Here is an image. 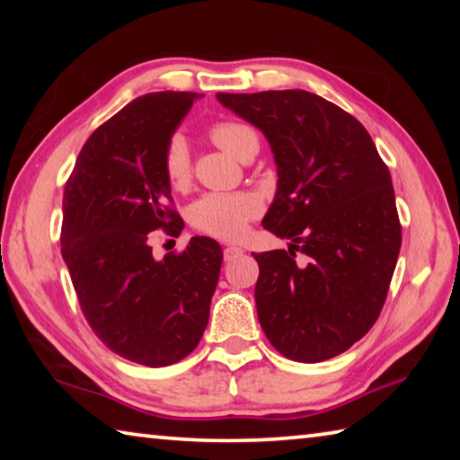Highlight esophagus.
Wrapping results in <instances>:
<instances>
[{
  "instance_id": "obj_1",
  "label": "esophagus",
  "mask_w": 460,
  "mask_h": 460,
  "mask_svg": "<svg viewBox=\"0 0 460 460\" xmlns=\"http://www.w3.org/2000/svg\"><path fill=\"white\" fill-rule=\"evenodd\" d=\"M239 255H243V249H241V247L229 245V247L223 249V258H225V261H233L235 258H239Z\"/></svg>"
}]
</instances>
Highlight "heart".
I'll use <instances>...</instances> for the list:
<instances>
[{"mask_svg":"<svg viewBox=\"0 0 460 460\" xmlns=\"http://www.w3.org/2000/svg\"><path fill=\"white\" fill-rule=\"evenodd\" d=\"M213 144L241 160L249 150H258L260 136L241 121H215L208 128ZM162 172L172 189H184L190 182L192 162L184 137L172 136L162 152ZM261 213V202L252 192H211L200 197L190 208V225L197 231L217 239L233 241L247 231V223Z\"/></svg>","mask_w":460,"mask_h":460,"instance_id":"1","label":"heart"}]
</instances>
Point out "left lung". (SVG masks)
I'll use <instances>...</instances> for the list:
<instances>
[{
  "label": "left lung",
  "mask_w": 460,
  "mask_h": 460,
  "mask_svg": "<svg viewBox=\"0 0 460 460\" xmlns=\"http://www.w3.org/2000/svg\"><path fill=\"white\" fill-rule=\"evenodd\" d=\"M217 99L263 131L278 164V192L261 225L292 243L253 253L263 332L292 361L345 353L376 324L402 247L385 162L351 113L314 93Z\"/></svg>",
  "instance_id": "1"
}]
</instances>
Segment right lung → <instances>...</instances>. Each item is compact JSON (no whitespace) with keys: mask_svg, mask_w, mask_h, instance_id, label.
<instances>
[{"mask_svg":"<svg viewBox=\"0 0 460 460\" xmlns=\"http://www.w3.org/2000/svg\"><path fill=\"white\" fill-rule=\"evenodd\" d=\"M197 93L131 101L84 142L62 197L60 252L93 332L123 359L166 367L194 351L208 323L223 252L192 237L155 261L147 233L181 235L162 152Z\"/></svg>","mask_w":460,"mask_h":460,"instance_id":"add662e5","label":"right lung"}]
</instances>
